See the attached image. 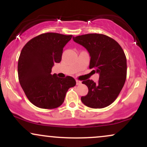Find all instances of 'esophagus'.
<instances>
[{
    "label": "esophagus",
    "mask_w": 147,
    "mask_h": 147,
    "mask_svg": "<svg viewBox=\"0 0 147 147\" xmlns=\"http://www.w3.org/2000/svg\"><path fill=\"white\" fill-rule=\"evenodd\" d=\"M81 84H82V82H81V81L76 80V84H77V85H80Z\"/></svg>",
    "instance_id": "34e87169"
}]
</instances>
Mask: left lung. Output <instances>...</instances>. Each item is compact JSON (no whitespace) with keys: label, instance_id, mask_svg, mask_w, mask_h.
Returning <instances> with one entry per match:
<instances>
[{"label":"left lung","instance_id":"8db88e82","mask_svg":"<svg viewBox=\"0 0 147 147\" xmlns=\"http://www.w3.org/2000/svg\"><path fill=\"white\" fill-rule=\"evenodd\" d=\"M73 41L84 46L90 57V69L99 73V81H83L88 88L81 97L84 105L102 109L112 104L122 90L126 78V58L124 50L113 38L102 34H87L73 37Z\"/></svg>","mask_w":147,"mask_h":147}]
</instances>
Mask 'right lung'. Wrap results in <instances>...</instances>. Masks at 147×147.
Instances as JSON below:
<instances>
[{"instance_id":"add662e5","label":"right lung","mask_w":147,"mask_h":147,"mask_svg":"<svg viewBox=\"0 0 147 147\" xmlns=\"http://www.w3.org/2000/svg\"><path fill=\"white\" fill-rule=\"evenodd\" d=\"M72 37L54 32L41 34L22 49L18 62V80L26 97L37 107H59L68 89L76 85L73 77L51 75L52 66L61 61L63 48Z\"/></svg>"}]
</instances>
